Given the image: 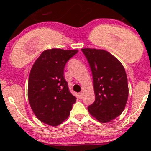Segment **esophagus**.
Returning a JSON list of instances; mask_svg holds the SVG:
<instances>
[{
    "label": "esophagus",
    "mask_w": 151,
    "mask_h": 151,
    "mask_svg": "<svg viewBox=\"0 0 151 151\" xmlns=\"http://www.w3.org/2000/svg\"><path fill=\"white\" fill-rule=\"evenodd\" d=\"M78 97H79V99L83 98V93H80L78 94Z\"/></svg>",
    "instance_id": "esophagus-1"
}]
</instances>
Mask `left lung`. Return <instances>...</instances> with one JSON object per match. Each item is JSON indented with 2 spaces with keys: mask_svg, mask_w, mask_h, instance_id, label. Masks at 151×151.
Listing matches in <instances>:
<instances>
[{
  "mask_svg": "<svg viewBox=\"0 0 151 151\" xmlns=\"http://www.w3.org/2000/svg\"><path fill=\"white\" fill-rule=\"evenodd\" d=\"M82 52L92 71L95 101L88 106L90 114L101 123L119 116L129 96L127 77L122 63L103 50L85 48Z\"/></svg>",
  "mask_w": 151,
  "mask_h": 151,
  "instance_id": "obj_1",
  "label": "left lung"
}]
</instances>
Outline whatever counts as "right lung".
Instances as JSON below:
<instances>
[{
	"instance_id": "right-lung-1",
	"label": "right lung",
	"mask_w": 151,
	"mask_h": 151,
	"mask_svg": "<svg viewBox=\"0 0 151 151\" xmlns=\"http://www.w3.org/2000/svg\"><path fill=\"white\" fill-rule=\"evenodd\" d=\"M77 52L75 50H47L33 65L28 80V100L42 122L56 126L69 116L77 98L70 93L63 71L68 60Z\"/></svg>"
}]
</instances>
